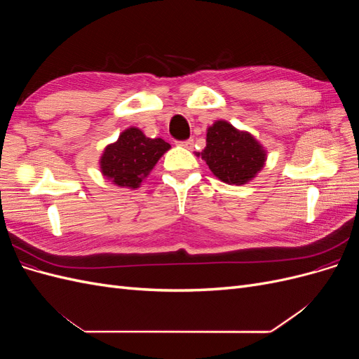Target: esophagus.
Here are the masks:
<instances>
[{
	"label": "esophagus",
	"mask_w": 359,
	"mask_h": 359,
	"mask_svg": "<svg viewBox=\"0 0 359 359\" xmlns=\"http://www.w3.org/2000/svg\"><path fill=\"white\" fill-rule=\"evenodd\" d=\"M181 147H184V148H191L193 147V139H187V140H182V142H178Z\"/></svg>",
	"instance_id": "1"
}]
</instances>
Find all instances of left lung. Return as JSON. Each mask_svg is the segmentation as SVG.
I'll return each instance as SVG.
<instances>
[{
    "label": "left lung",
    "mask_w": 359,
    "mask_h": 359,
    "mask_svg": "<svg viewBox=\"0 0 359 359\" xmlns=\"http://www.w3.org/2000/svg\"><path fill=\"white\" fill-rule=\"evenodd\" d=\"M196 156L206 161L220 181L243 186L262 170L266 149L253 135L220 119L206 130V147Z\"/></svg>",
    "instance_id": "left-lung-1"
}]
</instances>
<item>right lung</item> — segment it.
<instances>
[{"instance_id": "1", "label": "right lung", "mask_w": 359, "mask_h": 359, "mask_svg": "<svg viewBox=\"0 0 359 359\" xmlns=\"http://www.w3.org/2000/svg\"><path fill=\"white\" fill-rule=\"evenodd\" d=\"M170 145L157 137L151 139L137 127H130L109 144L100 157V170L118 187L137 189L153 170Z\"/></svg>"}]
</instances>
